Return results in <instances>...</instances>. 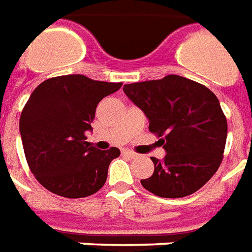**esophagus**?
<instances>
[{
  "label": "esophagus",
  "mask_w": 252,
  "mask_h": 252,
  "mask_svg": "<svg viewBox=\"0 0 252 252\" xmlns=\"http://www.w3.org/2000/svg\"><path fill=\"white\" fill-rule=\"evenodd\" d=\"M123 154L126 155V156H128V158H131V159H135V158H137V154H135V152H132V151H129V150H124L123 151Z\"/></svg>",
  "instance_id": "esophagus-1"
}]
</instances>
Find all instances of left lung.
Returning a JSON list of instances; mask_svg holds the SVG:
<instances>
[{
  "mask_svg": "<svg viewBox=\"0 0 252 252\" xmlns=\"http://www.w3.org/2000/svg\"><path fill=\"white\" fill-rule=\"evenodd\" d=\"M128 98L161 137L163 160L152 158V176L141 186L160 197L196 192L214 176L223 159L227 120L219 100L204 85L176 74L161 80L126 84Z\"/></svg>",
  "mask_w": 252,
  "mask_h": 252,
  "instance_id": "1",
  "label": "left lung"
}]
</instances>
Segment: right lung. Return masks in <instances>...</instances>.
<instances>
[{
	"label": "right lung",
	"instance_id": "1",
	"mask_svg": "<svg viewBox=\"0 0 252 252\" xmlns=\"http://www.w3.org/2000/svg\"><path fill=\"white\" fill-rule=\"evenodd\" d=\"M121 85L68 74L45 80L33 91L21 112L20 133L28 165L48 191L77 199L104 186L120 151L91 147L85 133L92 131L98 102Z\"/></svg>",
	"mask_w": 252,
	"mask_h": 252
}]
</instances>
